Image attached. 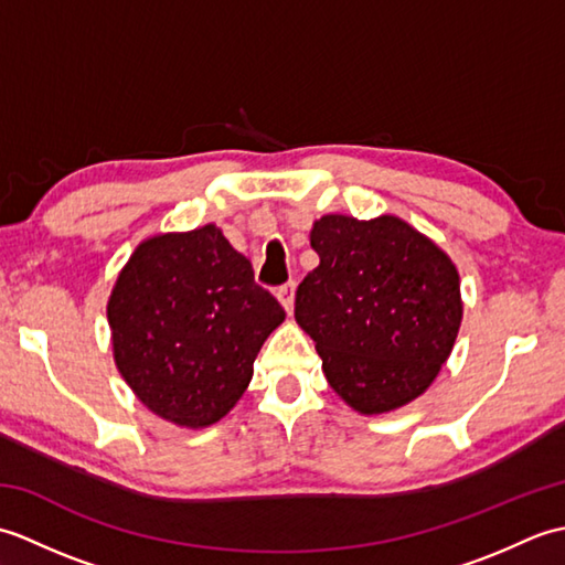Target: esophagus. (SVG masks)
<instances>
[{
	"instance_id": "esophagus-1",
	"label": "esophagus",
	"mask_w": 565,
	"mask_h": 565,
	"mask_svg": "<svg viewBox=\"0 0 565 565\" xmlns=\"http://www.w3.org/2000/svg\"><path fill=\"white\" fill-rule=\"evenodd\" d=\"M276 296H279L281 306L286 308V313H294V296H296V281H286L284 286H279V291H276Z\"/></svg>"
}]
</instances>
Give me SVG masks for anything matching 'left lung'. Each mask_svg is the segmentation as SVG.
Wrapping results in <instances>:
<instances>
[{"instance_id":"obj_1","label":"left lung","mask_w":565,"mask_h":565,"mask_svg":"<svg viewBox=\"0 0 565 565\" xmlns=\"http://www.w3.org/2000/svg\"><path fill=\"white\" fill-rule=\"evenodd\" d=\"M310 247L320 264L298 284L294 316L332 391L364 415L425 393L461 326L451 259L393 215H322Z\"/></svg>"}]
</instances>
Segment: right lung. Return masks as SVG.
Instances as JSON below:
<instances>
[{
    "mask_svg": "<svg viewBox=\"0 0 565 565\" xmlns=\"http://www.w3.org/2000/svg\"><path fill=\"white\" fill-rule=\"evenodd\" d=\"M284 318L215 225L146 239L109 301L118 371L152 413L182 427L231 411Z\"/></svg>",
    "mask_w": 565,
    "mask_h": 565,
    "instance_id": "1",
    "label": "right lung"
}]
</instances>
